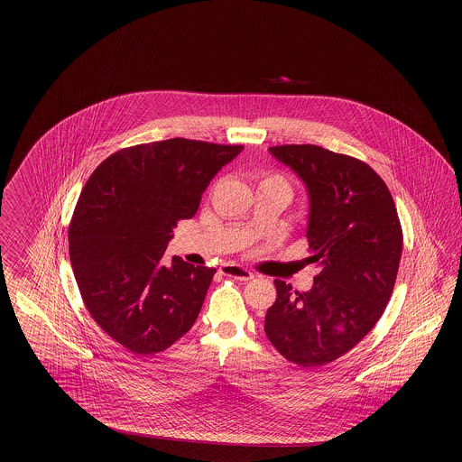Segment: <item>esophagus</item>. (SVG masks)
<instances>
[{"label":"esophagus","mask_w":462,"mask_h":462,"mask_svg":"<svg viewBox=\"0 0 462 462\" xmlns=\"http://www.w3.org/2000/svg\"><path fill=\"white\" fill-rule=\"evenodd\" d=\"M221 273L226 275V277H232V279H237V281H251L254 277V273L247 268H242L237 264H223L220 268Z\"/></svg>","instance_id":"obj_1"}]
</instances>
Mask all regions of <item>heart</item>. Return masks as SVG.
Instances as JSON below:
<instances>
[{"label":"heart","mask_w":462,"mask_h":462,"mask_svg":"<svg viewBox=\"0 0 462 462\" xmlns=\"http://www.w3.org/2000/svg\"><path fill=\"white\" fill-rule=\"evenodd\" d=\"M260 183H279V185L287 187L284 176L277 175V173H264V175L262 176V180H260Z\"/></svg>","instance_id":"heart-1"}]
</instances>
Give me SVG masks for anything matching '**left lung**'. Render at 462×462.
Returning a JSON list of instances; mask_svg holds the SVG:
<instances>
[{
  "label": "left lung",
  "mask_w": 462,
  "mask_h": 462,
  "mask_svg": "<svg viewBox=\"0 0 462 462\" xmlns=\"http://www.w3.org/2000/svg\"><path fill=\"white\" fill-rule=\"evenodd\" d=\"M270 152L305 181L310 263L320 272L307 292L273 281L277 300L264 332L289 362L320 367L360 343L395 287L403 234L383 178L352 155L319 145H275Z\"/></svg>",
  "instance_id": "1"
}]
</instances>
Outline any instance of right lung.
I'll list each match as a JSON object with an SVG mask.
<instances>
[{
	"label": "right lung",
	"instance_id": "1",
	"mask_svg": "<svg viewBox=\"0 0 462 462\" xmlns=\"http://www.w3.org/2000/svg\"><path fill=\"white\" fill-rule=\"evenodd\" d=\"M242 151L170 138L109 155L88 178L69 225V256L85 307L133 355L170 348L198 319L217 268L162 260L180 220Z\"/></svg>",
	"mask_w": 462,
	"mask_h": 462
}]
</instances>
